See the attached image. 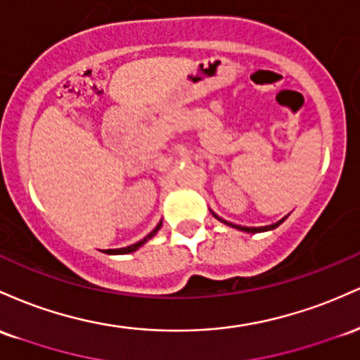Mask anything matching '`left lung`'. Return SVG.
Instances as JSON below:
<instances>
[{"instance_id": "1", "label": "left lung", "mask_w": 360, "mask_h": 360, "mask_svg": "<svg viewBox=\"0 0 360 360\" xmlns=\"http://www.w3.org/2000/svg\"><path fill=\"white\" fill-rule=\"evenodd\" d=\"M212 216L216 217V219H219L221 223H224V224H228V226H231V228H236V229H241V231H246V233H262V231H270V229H274V228H277L278 224H282L284 223L285 219H288V216L285 217H282L281 221H277V223H274V224H269V226H260V228H248V226H240V224H233V223H228V221H224V219H221L219 216H217V214H214L212 212Z\"/></svg>"}]
</instances>
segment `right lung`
<instances>
[{"label": "right lung", "instance_id": "obj_1", "mask_svg": "<svg viewBox=\"0 0 360 360\" xmlns=\"http://www.w3.org/2000/svg\"><path fill=\"white\" fill-rule=\"evenodd\" d=\"M161 228V223L158 224V226H156V228L155 229H153V231L151 233H149L148 234V236H144L143 238V240H141V241H137V243H134V245H131V246H126V248H115V250H103V252L105 253H108V255H124V253H132V252H136V250L137 248H141V246H143L144 243H146V241L148 240H151V238L153 236H155V234L156 233H158V229Z\"/></svg>", "mask_w": 360, "mask_h": 360}]
</instances>
